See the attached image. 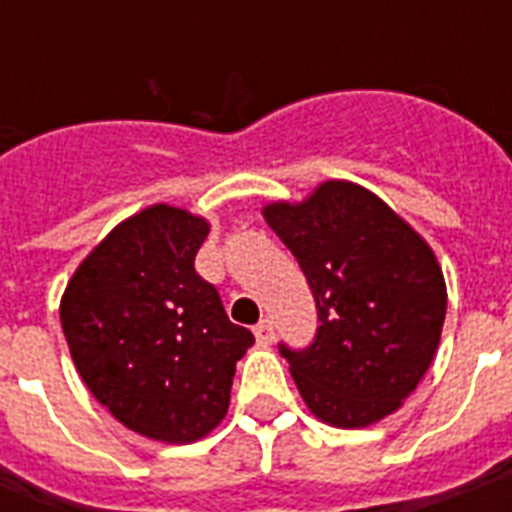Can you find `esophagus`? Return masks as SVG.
Wrapping results in <instances>:
<instances>
[{
    "label": "esophagus",
    "instance_id": "esophagus-1",
    "mask_svg": "<svg viewBox=\"0 0 512 512\" xmlns=\"http://www.w3.org/2000/svg\"><path fill=\"white\" fill-rule=\"evenodd\" d=\"M255 337L260 345H271L273 342V321L271 319H263L260 324L255 327Z\"/></svg>",
    "mask_w": 512,
    "mask_h": 512
}]
</instances>
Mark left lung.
Instances as JSON below:
<instances>
[{
    "label": "left lung",
    "mask_w": 512,
    "mask_h": 512,
    "mask_svg": "<svg viewBox=\"0 0 512 512\" xmlns=\"http://www.w3.org/2000/svg\"><path fill=\"white\" fill-rule=\"evenodd\" d=\"M311 284L319 332L305 350L279 345L305 406L335 428H366L401 409L433 364L446 281L404 217L348 180L263 207Z\"/></svg>",
    "instance_id": "1"
}]
</instances>
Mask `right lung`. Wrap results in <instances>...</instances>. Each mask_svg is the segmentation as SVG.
I'll list each match as a JSON object with an SVG mask.
<instances>
[{"label": "right lung", "instance_id": "right-lung-1", "mask_svg": "<svg viewBox=\"0 0 512 512\" xmlns=\"http://www.w3.org/2000/svg\"><path fill=\"white\" fill-rule=\"evenodd\" d=\"M204 217L154 204L84 257L60 297V324L90 393L124 428L191 444L220 425L252 332L231 324L193 260Z\"/></svg>", "mask_w": 512, "mask_h": 512}]
</instances>
